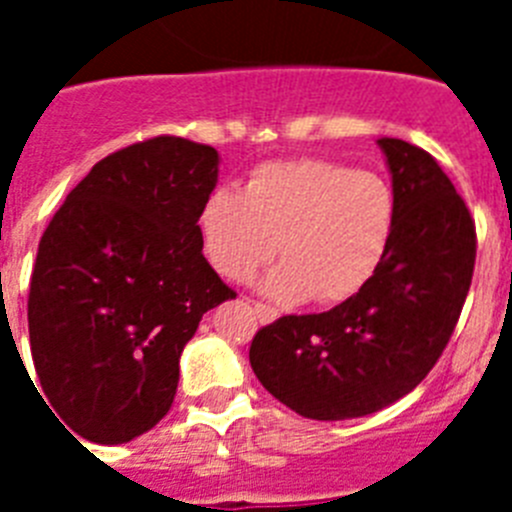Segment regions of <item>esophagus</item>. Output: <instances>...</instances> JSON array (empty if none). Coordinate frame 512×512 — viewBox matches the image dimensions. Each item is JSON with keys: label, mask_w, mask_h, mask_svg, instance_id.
Instances as JSON below:
<instances>
[{"label": "esophagus", "mask_w": 512, "mask_h": 512, "mask_svg": "<svg viewBox=\"0 0 512 512\" xmlns=\"http://www.w3.org/2000/svg\"><path fill=\"white\" fill-rule=\"evenodd\" d=\"M253 312H256V318H259L261 323H271V320H277V310L269 305H264V302H253Z\"/></svg>", "instance_id": "1"}]
</instances>
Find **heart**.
Masks as SVG:
<instances>
[{
    "instance_id": "1",
    "label": "heart",
    "mask_w": 512,
    "mask_h": 512,
    "mask_svg": "<svg viewBox=\"0 0 512 512\" xmlns=\"http://www.w3.org/2000/svg\"><path fill=\"white\" fill-rule=\"evenodd\" d=\"M395 228V194L379 174L323 158L259 166L243 192L215 189L200 238L220 277L246 282L274 256L264 289L279 302L354 297L374 277Z\"/></svg>"
}]
</instances>
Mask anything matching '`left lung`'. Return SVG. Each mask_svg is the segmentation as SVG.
<instances>
[{"label":"left lung","mask_w":512,"mask_h":512,"mask_svg":"<svg viewBox=\"0 0 512 512\" xmlns=\"http://www.w3.org/2000/svg\"><path fill=\"white\" fill-rule=\"evenodd\" d=\"M395 228L374 277L328 312L284 315L253 336V374L312 420L377 413L428 377L449 343L477 259L467 202L436 158L382 138Z\"/></svg>","instance_id":"8db88e82"}]
</instances>
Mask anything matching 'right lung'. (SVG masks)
I'll return each instance as SVG.
<instances>
[{
  "label": "right lung",
  "instance_id": "right-lung-1",
  "mask_svg": "<svg viewBox=\"0 0 512 512\" xmlns=\"http://www.w3.org/2000/svg\"><path fill=\"white\" fill-rule=\"evenodd\" d=\"M217 151L156 135L104 156L45 228L27 295L45 402L92 443H125L169 413L179 356L235 292L202 256Z\"/></svg>",
  "mask_w": 512,
  "mask_h": 512
}]
</instances>
